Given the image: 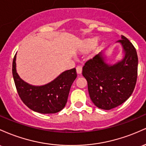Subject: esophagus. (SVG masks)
<instances>
[{
  "instance_id": "1",
  "label": "esophagus",
  "mask_w": 146,
  "mask_h": 146,
  "mask_svg": "<svg viewBox=\"0 0 146 146\" xmlns=\"http://www.w3.org/2000/svg\"><path fill=\"white\" fill-rule=\"evenodd\" d=\"M76 71L78 74L79 75H81L82 74V67L81 66H78L76 67Z\"/></svg>"
}]
</instances>
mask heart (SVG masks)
<instances>
[{
    "label": "heart",
    "instance_id": "obj_1",
    "mask_svg": "<svg viewBox=\"0 0 146 146\" xmlns=\"http://www.w3.org/2000/svg\"><path fill=\"white\" fill-rule=\"evenodd\" d=\"M96 40L93 39V38H88V39H85L82 42L81 50L83 52H88L90 51L93 47L95 46L96 44Z\"/></svg>",
    "mask_w": 146,
    "mask_h": 146
}]
</instances>
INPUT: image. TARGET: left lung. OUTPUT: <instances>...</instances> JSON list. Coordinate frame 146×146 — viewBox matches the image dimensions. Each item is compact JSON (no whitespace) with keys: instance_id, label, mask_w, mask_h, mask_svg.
Returning a JSON list of instances; mask_svg holds the SVG:
<instances>
[{"instance_id":"left-lung-1","label":"left lung","mask_w":146,"mask_h":146,"mask_svg":"<svg viewBox=\"0 0 146 146\" xmlns=\"http://www.w3.org/2000/svg\"><path fill=\"white\" fill-rule=\"evenodd\" d=\"M117 42L123 47L124 57L121 60L108 64L100 53L88 60L82 68L90 100L103 110H110L126 101L137 82L138 57L135 46L123 36Z\"/></svg>"}]
</instances>
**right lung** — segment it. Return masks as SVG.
Listing matches in <instances>:
<instances>
[{"label": "right lung", "mask_w": 146, "mask_h": 146, "mask_svg": "<svg viewBox=\"0 0 146 146\" xmlns=\"http://www.w3.org/2000/svg\"><path fill=\"white\" fill-rule=\"evenodd\" d=\"M16 54L12 64L14 83L21 100L28 108L37 113L53 114L64 108L72 84L77 78L75 68L64 71L51 82L33 86L25 82L16 72Z\"/></svg>", "instance_id": "right-lung-1"}]
</instances>
